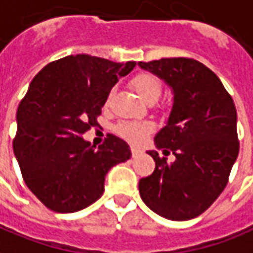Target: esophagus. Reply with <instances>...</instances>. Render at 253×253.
<instances>
[{"instance_id":"34e87169","label":"esophagus","mask_w":253,"mask_h":253,"mask_svg":"<svg viewBox=\"0 0 253 253\" xmlns=\"http://www.w3.org/2000/svg\"><path fill=\"white\" fill-rule=\"evenodd\" d=\"M139 153H141V150H139V149H136V147H132V149H131L132 157H136V155L139 154Z\"/></svg>"}]
</instances>
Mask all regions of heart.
Returning a JSON list of instances; mask_svg holds the SVG:
<instances>
[{"mask_svg":"<svg viewBox=\"0 0 253 253\" xmlns=\"http://www.w3.org/2000/svg\"><path fill=\"white\" fill-rule=\"evenodd\" d=\"M131 87L146 103H155L162 93V82L151 72H139L131 79ZM110 96L107 99V103ZM154 125L149 121H123L115 127V132L131 145H141L151 132Z\"/></svg>","mask_w":253,"mask_h":253,"instance_id":"b5f03b06","label":"heart"}]
</instances>
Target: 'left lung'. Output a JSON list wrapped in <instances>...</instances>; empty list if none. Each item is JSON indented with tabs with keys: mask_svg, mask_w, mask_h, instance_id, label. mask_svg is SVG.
<instances>
[{
	"mask_svg": "<svg viewBox=\"0 0 253 253\" xmlns=\"http://www.w3.org/2000/svg\"><path fill=\"white\" fill-rule=\"evenodd\" d=\"M138 65L173 89V108L154 142L175 155L169 164L149 151L155 169L141 178L139 193L157 214L190 220L205 212L228 184L240 147L235 103L217 75L197 60L170 57Z\"/></svg>",
	"mask_w": 253,
	"mask_h": 253,
	"instance_id": "1",
	"label": "left lung"
}]
</instances>
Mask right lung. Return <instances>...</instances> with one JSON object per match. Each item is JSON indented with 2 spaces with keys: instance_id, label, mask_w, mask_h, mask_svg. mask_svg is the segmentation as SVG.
Here are the masks:
<instances>
[{
  "instance_id": "1",
  "label": "right lung",
  "mask_w": 253,
  "mask_h": 253,
  "mask_svg": "<svg viewBox=\"0 0 253 253\" xmlns=\"http://www.w3.org/2000/svg\"><path fill=\"white\" fill-rule=\"evenodd\" d=\"M135 64L71 55L46 64L29 84L17 108L13 151L27 186L50 211L89 207L102 197L108 170L130 160L121 138L108 134L96 149L82 135L98 125L111 88Z\"/></svg>"
}]
</instances>
